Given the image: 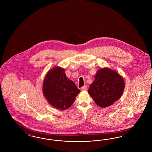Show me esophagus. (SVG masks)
<instances>
[{"label": "esophagus", "mask_w": 152, "mask_h": 152, "mask_svg": "<svg viewBox=\"0 0 152 152\" xmlns=\"http://www.w3.org/2000/svg\"><path fill=\"white\" fill-rule=\"evenodd\" d=\"M87 89H88V87H87V86H84L81 87V90L82 91H87Z\"/></svg>", "instance_id": "obj_1"}]
</instances>
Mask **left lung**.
<instances>
[{
  "label": "left lung",
  "instance_id": "8db88e82",
  "mask_svg": "<svg viewBox=\"0 0 152 152\" xmlns=\"http://www.w3.org/2000/svg\"><path fill=\"white\" fill-rule=\"evenodd\" d=\"M124 88L123 77L115 71L104 68L97 71L88 94L98 106L106 108L121 97Z\"/></svg>",
  "mask_w": 152,
  "mask_h": 152
}]
</instances>
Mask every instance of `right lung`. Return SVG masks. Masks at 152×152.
<instances>
[{
    "mask_svg": "<svg viewBox=\"0 0 152 152\" xmlns=\"http://www.w3.org/2000/svg\"><path fill=\"white\" fill-rule=\"evenodd\" d=\"M80 92L74 82L66 77L64 69L60 66L50 69L44 80V96L54 108L60 110L69 108Z\"/></svg>",
    "mask_w": 152,
    "mask_h": 152,
    "instance_id": "right-lung-1",
    "label": "right lung"
}]
</instances>
